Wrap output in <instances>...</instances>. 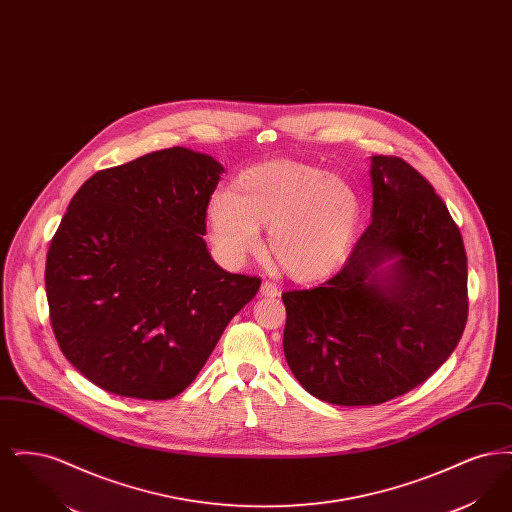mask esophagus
I'll return each mask as SVG.
<instances>
[{
    "instance_id": "34e87169",
    "label": "esophagus",
    "mask_w": 512,
    "mask_h": 512,
    "mask_svg": "<svg viewBox=\"0 0 512 512\" xmlns=\"http://www.w3.org/2000/svg\"><path fill=\"white\" fill-rule=\"evenodd\" d=\"M278 293H280V290H278V286H276L274 282L265 280V282L261 284V295H265V297H276Z\"/></svg>"
}]
</instances>
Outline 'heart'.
Listing matches in <instances>:
<instances>
[{"instance_id": "b5f03b06", "label": "heart", "mask_w": 512, "mask_h": 512, "mask_svg": "<svg viewBox=\"0 0 512 512\" xmlns=\"http://www.w3.org/2000/svg\"><path fill=\"white\" fill-rule=\"evenodd\" d=\"M361 220V199L340 176L297 161L245 169L207 207L217 253L232 265L255 255L270 226L274 261L295 280H317L340 265Z\"/></svg>"}]
</instances>
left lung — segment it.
I'll list each match as a JSON object with an SVG mask.
<instances>
[{
  "label": "left lung",
  "instance_id": "obj_1",
  "mask_svg": "<svg viewBox=\"0 0 512 512\" xmlns=\"http://www.w3.org/2000/svg\"><path fill=\"white\" fill-rule=\"evenodd\" d=\"M370 176L372 222L347 263L315 288L282 293L293 376L345 407L380 405L426 382L468 318L463 236L443 199L393 155H374Z\"/></svg>",
  "mask_w": 512,
  "mask_h": 512
}]
</instances>
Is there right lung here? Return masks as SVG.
Instances as JSON below:
<instances>
[{
    "label": "right lung",
    "instance_id": "add662e5",
    "mask_svg": "<svg viewBox=\"0 0 512 512\" xmlns=\"http://www.w3.org/2000/svg\"><path fill=\"white\" fill-rule=\"evenodd\" d=\"M222 165L169 147L90 176L49 244V320L67 361L101 390L182 393L261 288L203 240Z\"/></svg>",
    "mask_w": 512,
    "mask_h": 512
}]
</instances>
